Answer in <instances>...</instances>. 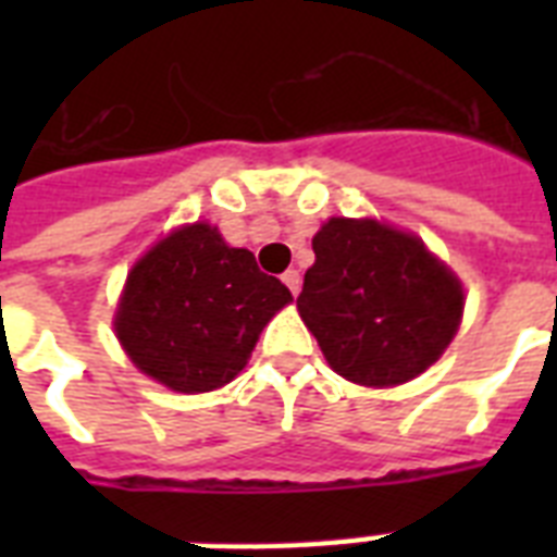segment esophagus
<instances>
[{
	"label": "esophagus",
	"mask_w": 557,
	"mask_h": 557,
	"mask_svg": "<svg viewBox=\"0 0 557 557\" xmlns=\"http://www.w3.org/2000/svg\"><path fill=\"white\" fill-rule=\"evenodd\" d=\"M283 283H286L292 295H297V292H300V271L288 269L286 274H283Z\"/></svg>",
	"instance_id": "34e87169"
}]
</instances>
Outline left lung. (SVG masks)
I'll return each instance as SVG.
<instances>
[{"label": "left lung", "instance_id": "1", "mask_svg": "<svg viewBox=\"0 0 557 557\" xmlns=\"http://www.w3.org/2000/svg\"><path fill=\"white\" fill-rule=\"evenodd\" d=\"M312 251L297 312L332 370L364 387H396L440 361L466 297L419 236L379 219L332 216Z\"/></svg>", "mask_w": 557, "mask_h": 557}]
</instances>
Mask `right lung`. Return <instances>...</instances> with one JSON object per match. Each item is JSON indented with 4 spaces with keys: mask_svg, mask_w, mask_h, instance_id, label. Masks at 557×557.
<instances>
[{
    "mask_svg": "<svg viewBox=\"0 0 557 557\" xmlns=\"http://www.w3.org/2000/svg\"><path fill=\"white\" fill-rule=\"evenodd\" d=\"M292 300L251 251L208 222L176 227L126 274L115 332L126 356L176 393H208L239 375L262 326Z\"/></svg>",
    "mask_w": 557,
    "mask_h": 557,
    "instance_id": "obj_1",
    "label": "right lung"
}]
</instances>
